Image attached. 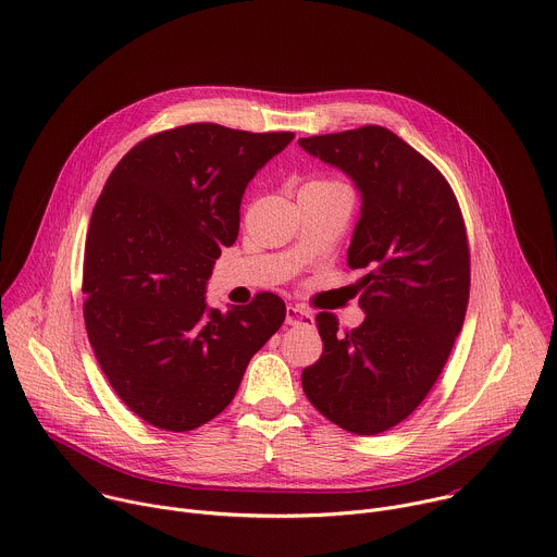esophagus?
Returning <instances> with one entry per match:
<instances>
[{"label": "esophagus", "instance_id": "1", "mask_svg": "<svg viewBox=\"0 0 557 557\" xmlns=\"http://www.w3.org/2000/svg\"><path fill=\"white\" fill-rule=\"evenodd\" d=\"M286 324L288 326H310L312 314L299 306H286Z\"/></svg>", "mask_w": 557, "mask_h": 557}]
</instances>
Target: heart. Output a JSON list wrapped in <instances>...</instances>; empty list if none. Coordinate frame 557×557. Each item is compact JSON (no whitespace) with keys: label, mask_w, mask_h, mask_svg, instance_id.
Returning <instances> with one entry per match:
<instances>
[{"label":"heart","mask_w":557,"mask_h":557,"mask_svg":"<svg viewBox=\"0 0 557 557\" xmlns=\"http://www.w3.org/2000/svg\"><path fill=\"white\" fill-rule=\"evenodd\" d=\"M312 183H324V181H312Z\"/></svg>","instance_id":"heart-1"}]
</instances>
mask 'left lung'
<instances>
[{
  "label": "left lung",
  "mask_w": 557,
  "mask_h": 557,
  "mask_svg": "<svg viewBox=\"0 0 557 557\" xmlns=\"http://www.w3.org/2000/svg\"><path fill=\"white\" fill-rule=\"evenodd\" d=\"M361 194L348 267L366 320L339 333L317 314L324 352L301 372L308 401L335 425L372 436L408 419L436 383L462 329L469 247L443 174L394 132L366 125L297 140Z\"/></svg>",
  "instance_id": "1"
}]
</instances>
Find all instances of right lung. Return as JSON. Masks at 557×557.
<instances>
[{"instance_id": "1", "label": "right lung", "mask_w": 557, "mask_h": 557, "mask_svg": "<svg viewBox=\"0 0 557 557\" xmlns=\"http://www.w3.org/2000/svg\"><path fill=\"white\" fill-rule=\"evenodd\" d=\"M293 138L215 123L153 134L121 158L97 200L86 329L121 401L153 428L189 432L218 417L284 322L273 293L226 310L205 293L240 231L247 185Z\"/></svg>"}]
</instances>
